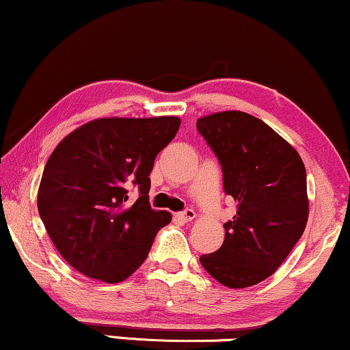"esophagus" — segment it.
Listing matches in <instances>:
<instances>
[{
	"label": "esophagus",
	"mask_w": 350,
	"mask_h": 350,
	"mask_svg": "<svg viewBox=\"0 0 350 350\" xmlns=\"http://www.w3.org/2000/svg\"><path fill=\"white\" fill-rule=\"evenodd\" d=\"M176 216H178L180 221H185V223H187V221H192L193 218H196V211L190 210V208H187V210L180 211V213H178Z\"/></svg>",
	"instance_id": "obj_1"
}]
</instances>
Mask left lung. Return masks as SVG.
Here are the masks:
<instances>
[{
	"label": "left lung",
	"mask_w": 350,
	"mask_h": 350,
	"mask_svg": "<svg viewBox=\"0 0 350 350\" xmlns=\"http://www.w3.org/2000/svg\"><path fill=\"white\" fill-rule=\"evenodd\" d=\"M197 129L218 157L224 192L237 202L234 218L224 223L223 245L200 263L226 287L258 284L281 267L307 226L304 161L252 114L215 113L198 119Z\"/></svg>",
	"instance_id": "8db88e82"
}]
</instances>
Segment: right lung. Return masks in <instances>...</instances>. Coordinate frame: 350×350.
<instances>
[{"instance_id":"1","label":"right lung","mask_w":350,"mask_h":350,"mask_svg":"<svg viewBox=\"0 0 350 350\" xmlns=\"http://www.w3.org/2000/svg\"><path fill=\"white\" fill-rule=\"evenodd\" d=\"M176 116L101 118L53 150L38 187V213L61 256L88 278L121 282L147 258L171 213L150 206V172L174 139ZM141 197L129 206V187Z\"/></svg>"}]
</instances>
